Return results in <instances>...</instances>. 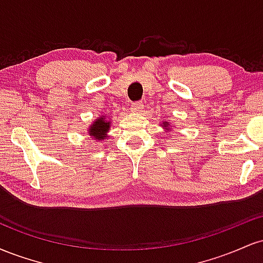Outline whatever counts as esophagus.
Masks as SVG:
<instances>
[{"mask_svg":"<svg viewBox=\"0 0 263 263\" xmlns=\"http://www.w3.org/2000/svg\"><path fill=\"white\" fill-rule=\"evenodd\" d=\"M143 108V104L142 102H135V104L131 105V111L134 114H140Z\"/></svg>","mask_w":263,"mask_h":263,"instance_id":"34e87169","label":"esophagus"}]
</instances>
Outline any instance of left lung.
Returning a JSON list of instances; mask_svg holds the SVG:
<instances>
[{
	"instance_id": "left-lung-1",
	"label": "left lung",
	"mask_w": 263,
	"mask_h": 263,
	"mask_svg": "<svg viewBox=\"0 0 263 263\" xmlns=\"http://www.w3.org/2000/svg\"><path fill=\"white\" fill-rule=\"evenodd\" d=\"M161 126L165 129V131H173V129H171V123L170 122H167V121L162 122ZM172 127H174V126H172Z\"/></svg>"
}]
</instances>
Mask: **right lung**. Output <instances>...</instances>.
Segmentation results:
<instances>
[{
    "label": "right lung",
    "instance_id": "right-lung-1",
    "mask_svg": "<svg viewBox=\"0 0 263 263\" xmlns=\"http://www.w3.org/2000/svg\"><path fill=\"white\" fill-rule=\"evenodd\" d=\"M111 123H112V121H111L108 117L105 116V115H102V116L98 117V119L89 126V128H87V135L90 136V138H92V140L95 141L106 140L108 137L107 134L108 129L111 127Z\"/></svg>",
    "mask_w": 263,
    "mask_h": 263
}]
</instances>
